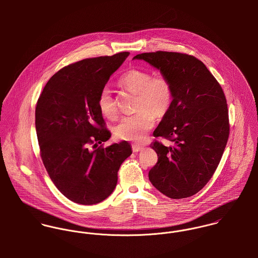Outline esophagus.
I'll return each instance as SVG.
<instances>
[{"mask_svg":"<svg viewBox=\"0 0 258 258\" xmlns=\"http://www.w3.org/2000/svg\"><path fill=\"white\" fill-rule=\"evenodd\" d=\"M142 149H143V147L138 146V145H133V146H132V150H133V152H134V153H137V152L141 151Z\"/></svg>","mask_w":258,"mask_h":258,"instance_id":"34e87169","label":"esophagus"}]
</instances>
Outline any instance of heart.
<instances>
[{
    "label": "heart",
    "instance_id": "obj_1",
    "mask_svg": "<svg viewBox=\"0 0 258 258\" xmlns=\"http://www.w3.org/2000/svg\"><path fill=\"white\" fill-rule=\"evenodd\" d=\"M119 84L126 90L137 94L134 115L126 116L115 126L114 134L117 138L131 142H141L153 128L155 116H164L172 105L174 98L173 85L164 75L152 77L144 70L133 69L123 74ZM98 107L101 113L113 119L117 108L110 89L103 88L98 96Z\"/></svg>",
    "mask_w": 258,
    "mask_h": 258
}]
</instances>
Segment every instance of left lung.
Wrapping results in <instances>:
<instances>
[{"instance_id":"obj_1","label":"left lung","mask_w":258,"mask_h":258,"mask_svg":"<svg viewBox=\"0 0 258 258\" xmlns=\"http://www.w3.org/2000/svg\"><path fill=\"white\" fill-rule=\"evenodd\" d=\"M169 78L174 98L154 137L174 143L151 144L158 155L149 172L152 184L171 199L200 191L216 172L229 135L228 110L222 88L207 67L192 55L156 51L137 54Z\"/></svg>"}]
</instances>
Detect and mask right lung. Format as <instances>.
Instances as JSON below:
<instances>
[{
    "label": "right lung",
    "mask_w": 258,
    "mask_h": 258,
    "mask_svg": "<svg viewBox=\"0 0 258 258\" xmlns=\"http://www.w3.org/2000/svg\"><path fill=\"white\" fill-rule=\"evenodd\" d=\"M128 55L125 51L70 64L50 77L37 100L42 163L59 191L76 204L108 198L121 164L132 154L127 141L97 148L111 137L98 107L99 93Z\"/></svg>",
    "instance_id": "right-lung-1"
}]
</instances>
